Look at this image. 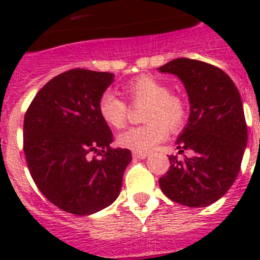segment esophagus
I'll list each match as a JSON object with an SVG mask.
<instances>
[{
    "mask_svg": "<svg viewBox=\"0 0 260 260\" xmlns=\"http://www.w3.org/2000/svg\"><path fill=\"white\" fill-rule=\"evenodd\" d=\"M132 156H134L135 159H146L147 156H148V154L147 152H132Z\"/></svg>",
    "mask_w": 260,
    "mask_h": 260,
    "instance_id": "34e87169",
    "label": "esophagus"
}]
</instances>
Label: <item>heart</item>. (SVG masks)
<instances>
[{
	"label": "heart",
	"instance_id": "b5f03b06",
	"mask_svg": "<svg viewBox=\"0 0 260 260\" xmlns=\"http://www.w3.org/2000/svg\"><path fill=\"white\" fill-rule=\"evenodd\" d=\"M124 91L134 105H146L143 121L147 124L134 126L118 135V144L135 152H148L166 140L169 128L179 131L187 120V106L170 87L151 75H140L124 86ZM97 110L102 121L112 128H121L126 121L128 108L114 91L105 90L100 95Z\"/></svg>",
	"mask_w": 260,
	"mask_h": 260
}]
</instances>
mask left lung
Listing matches in <instances>:
<instances>
[{
	"instance_id": "1",
	"label": "left lung",
	"mask_w": 260,
	"mask_h": 260,
	"mask_svg": "<svg viewBox=\"0 0 260 260\" xmlns=\"http://www.w3.org/2000/svg\"><path fill=\"white\" fill-rule=\"evenodd\" d=\"M177 75L190 104L187 124L177 139L178 160L170 155V169L159 179L166 197L181 205L204 208L230 190L238 177L247 146V124L242 98L232 79L216 66L178 58L158 69Z\"/></svg>"
}]
</instances>
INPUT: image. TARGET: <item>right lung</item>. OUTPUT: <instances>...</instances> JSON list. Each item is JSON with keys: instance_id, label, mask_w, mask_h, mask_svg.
<instances>
[{"instance_id": "right-lung-1", "label": "right lung", "mask_w": 260, "mask_h": 260, "mask_svg": "<svg viewBox=\"0 0 260 260\" xmlns=\"http://www.w3.org/2000/svg\"><path fill=\"white\" fill-rule=\"evenodd\" d=\"M114 74L74 69L47 82L24 117V154L39 190L69 213L89 216L118 197L132 160L110 148L113 134L97 110Z\"/></svg>"}]
</instances>
